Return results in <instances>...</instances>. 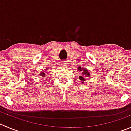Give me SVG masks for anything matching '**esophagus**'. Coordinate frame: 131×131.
<instances>
[{"label": "esophagus", "instance_id": "obj_1", "mask_svg": "<svg viewBox=\"0 0 131 131\" xmlns=\"http://www.w3.org/2000/svg\"><path fill=\"white\" fill-rule=\"evenodd\" d=\"M67 64H68V63H67V61H63L61 62V64L63 66H67Z\"/></svg>", "mask_w": 131, "mask_h": 131}]
</instances>
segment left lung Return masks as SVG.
I'll return each mask as SVG.
<instances>
[{
  "label": "left lung",
  "mask_w": 131,
  "mask_h": 131,
  "mask_svg": "<svg viewBox=\"0 0 131 131\" xmlns=\"http://www.w3.org/2000/svg\"><path fill=\"white\" fill-rule=\"evenodd\" d=\"M78 70H79V71H80V72H82L83 73V74L81 75V76H79V79H80V80H82V83H83L85 80V79H84V77H85V76L89 77V75H90V74H89V72H88V70H87L84 69V68H83V70H83V71L82 70L81 67H79V68H78Z\"/></svg>",
  "instance_id": "left-lung-1"
}]
</instances>
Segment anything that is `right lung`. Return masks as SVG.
Returning <instances> with one entry per match:
<instances>
[{
  "label": "right lung",
  "mask_w": 131,
  "mask_h": 131,
  "mask_svg": "<svg viewBox=\"0 0 131 131\" xmlns=\"http://www.w3.org/2000/svg\"><path fill=\"white\" fill-rule=\"evenodd\" d=\"M40 75H41V76H42V77H44L45 76V75H46V73H43V72H42V73H41Z\"/></svg>",
  "instance_id": "add662e5"
}]
</instances>
